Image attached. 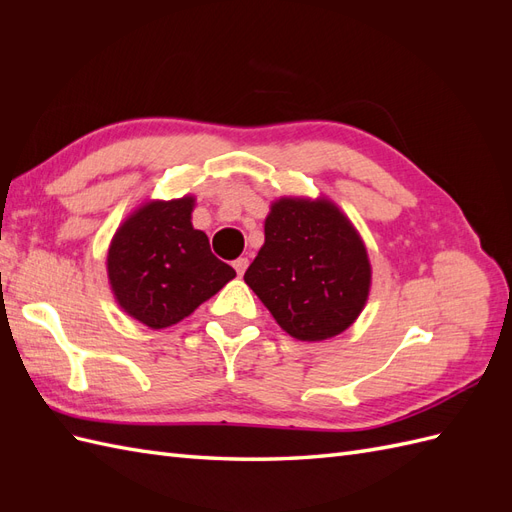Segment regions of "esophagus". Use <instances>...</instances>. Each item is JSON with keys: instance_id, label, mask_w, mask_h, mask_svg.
<instances>
[{"instance_id": "1", "label": "esophagus", "mask_w": 512, "mask_h": 512, "mask_svg": "<svg viewBox=\"0 0 512 512\" xmlns=\"http://www.w3.org/2000/svg\"><path fill=\"white\" fill-rule=\"evenodd\" d=\"M247 265H250V260H247L245 256H241V258H237L235 262H232V267H235V269H237V273H239V275H243V273H245Z\"/></svg>"}]
</instances>
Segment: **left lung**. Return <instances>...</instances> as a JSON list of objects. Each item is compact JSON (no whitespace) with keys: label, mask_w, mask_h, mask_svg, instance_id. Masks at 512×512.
<instances>
[{"label":"left lung","mask_w":512,"mask_h":512,"mask_svg":"<svg viewBox=\"0 0 512 512\" xmlns=\"http://www.w3.org/2000/svg\"><path fill=\"white\" fill-rule=\"evenodd\" d=\"M243 280L288 335L322 342L363 312L371 265L359 232L331 200L280 198Z\"/></svg>","instance_id":"8db88e82"}]
</instances>
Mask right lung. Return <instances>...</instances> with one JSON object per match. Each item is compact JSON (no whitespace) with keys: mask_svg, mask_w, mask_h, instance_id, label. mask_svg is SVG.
Instances as JSON below:
<instances>
[{"mask_svg":"<svg viewBox=\"0 0 512 512\" xmlns=\"http://www.w3.org/2000/svg\"><path fill=\"white\" fill-rule=\"evenodd\" d=\"M192 211L194 196L151 200L117 228L108 247L115 301L149 329L173 327L237 275L211 254Z\"/></svg>","mask_w":512,"mask_h":512,"instance_id":"1","label":"right lung"}]
</instances>
